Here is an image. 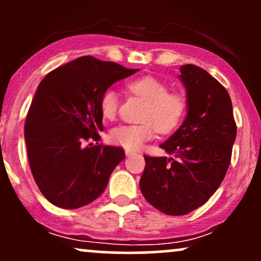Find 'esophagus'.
<instances>
[{"mask_svg": "<svg viewBox=\"0 0 261 261\" xmlns=\"http://www.w3.org/2000/svg\"><path fill=\"white\" fill-rule=\"evenodd\" d=\"M125 154H126L127 157H130V155L135 154V152H134V151H131V149H125Z\"/></svg>", "mask_w": 261, "mask_h": 261, "instance_id": "esophagus-1", "label": "esophagus"}]
</instances>
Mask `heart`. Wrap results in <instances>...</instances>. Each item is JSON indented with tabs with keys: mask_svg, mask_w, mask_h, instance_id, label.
<instances>
[{
	"mask_svg": "<svg viewBox=\"0 0 261 261\" xmlns=\"http://www.w3.org/2000/svg\"><path fill=\"white\" fill-rule=\"evenodd\" d=\"M127 88L146 101L141 114V124L119 125L109 133L110 142L126 149L140 148L154 136L155 130L168 134L180 125L187 113V99L180 93L169 92L163 81L152 76L140 77L127 83ZM119 108L118 93L107 89L100 95V114L107 120H113Z\"/></svg>",
	"mask_w": 261,
	"mask_h": 261,
	"instance_id": "heart-1",
	"label": "heart"
}]
</instances>
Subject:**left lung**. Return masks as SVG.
I'll return each mask as SVG.
<instances>
[{
    "label": "left lung",
    "instance_id": "obj_1",
    "mask_svg": "<svg viewBox=\"0 0 261 261\" xmlns=\"http://www.w3.org/2000/svg\"><path fill=\"white\" fill-rule=\"evenodd\" d=\"M188 114L181 126L161 145L174 158L145 155L140 188L153 207L181 216L214 195L228 170L237 136L228 92L207 71L180 67Z\"/></svg>",
    "mask_w": 261,
    "mask_h": 261
}]
</instances>
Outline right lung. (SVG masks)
<instances>
[{
  "label": "right lung",
  "mask_w": 261,
  "mask_h": 261,
  "mask_svg": "<svg viewBox=\"0 0 261 261\" xmlns=\"http://www.w3.org/2000/svg\"><path fill=\"white\" fill-rule=\"evenodd\" d=\"M137 71L82 56L39 83L27 114L24 137L33 178L53 205L79 208L106 190L125 152L99 143L100 95Z\"/></svg>",
  "instance_id": "1"
}]
</instances>
